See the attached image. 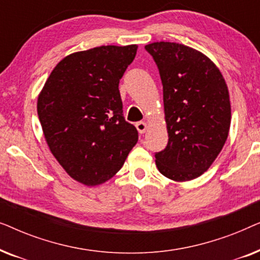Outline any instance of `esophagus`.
<instances>
[{
    "label": "esophagus",
    "mask_w": 260,
    "mask_h": 260,
    "mask_svg": "<svg viewBox=\"0 0 260 260\" xmlns=\"http://www.w3.org/2000/svg\"><path fill=\"white\" fill-rule=\"evenodd\" d=\"M136 127H137L138 133L144 134L148 129V125H147V123H145V122H138V123H136Z\"/></svg>",
    "instance_id": "esophagus-1"
}]
</instances>
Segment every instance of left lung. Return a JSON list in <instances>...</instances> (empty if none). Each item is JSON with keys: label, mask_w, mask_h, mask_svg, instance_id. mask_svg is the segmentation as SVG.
Instances as JSON below:
<instances>
[{"label": "left lung", "mask_w": 260, "mask_h": 260, "mask_svg": "<svg viewBox=\"0 0 260 260\" xmlns=\"http://www.w3.org/2000/svg\"><path fill=\"white\" fill-rule=\"evenodd\" d=\"M145 49L163 85L168 144L156 152L162 175L183 182L201 176L215 161L231 126L226 81L204 53L176 42H152Z\"/></svg>", "instance_id": "8db88e82"}]
</instances>
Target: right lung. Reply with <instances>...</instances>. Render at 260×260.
I'll return each instance as SVG.
<instances>
[{"label":"right lung","instance_id":"obj_1","mask_svg":"<svg viewBox=\"0 0 260 260\" xmlns=\"http://www.w3.org/2000/svg\"><path fill=\"white\" fill-rule=\"evenodd\" d=\"M138 46H101L67 55L38 97L49 150L73 180L98 186L115 176L138 141L123 116L119 79Z\"/></svg>","mask_w":260,"mask_h":260}]
</instances>
